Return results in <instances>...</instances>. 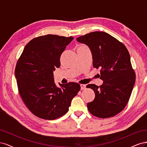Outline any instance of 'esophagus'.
<instances>
[{
  "mask_svg": "<svg viewBox=\"0 0 147 147\" xmlns=\"http://www.w3.org/2000/svg\"><path fill=\"white\" fill-rule=\"evenodd\" d=\"M80 88H81V90H85V89H86V85H85V84H80Z\"/></svg>",
  "mask_w": 147,
  "mask_h": 147,
  "instance_id": "34e87169",
  "label": "esophagus"
}]
</instances>
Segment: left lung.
<instances>
[{"label": "left lung", "instance_id": "obj_1", "mask_svg": "<svg viewBox=\"0 0 147 147\" xmlns=\"http://www.w3.org/2000/svg\"><path fill=\"white\" fill-rule=\"evenodd\" d=\"M92 53L93 67L100 69L98 86L89 84L94 91V100L87 104L92 115L100 118L112 117L125 108L136 82L130 55L125 45L110 34L95 31L77 38Z\"/></svg>", "mask_w": 147, "mask_h": 147}]
</instances>
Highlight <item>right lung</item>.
I'll list each match as a JSON object with an SVG mask.
<instances>
[{
    "instance_id": "obj_1",
    "label": "right lung",
    "mask_w": 147,
    "mask_h": 147,
    "mask_svg": "<svg viewBox=\"0 0 147 147\" xmlns=\"http://www.w3.org/2000/svg\"><path fill=\"white\" fill-rule=\"evenodd\" d=\"M74 39L48 34L34 38L24 48L17 61L15 77L21 97L34 115L53 120L68 112L71 100L80 90L70 82L57 87L53 71L60 67V57Z\"/></svg>"
}]
</instances>
